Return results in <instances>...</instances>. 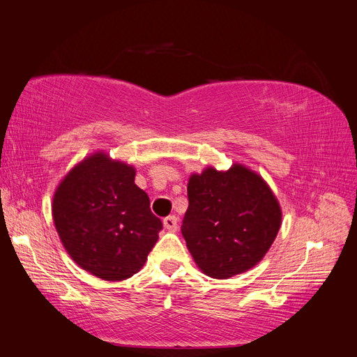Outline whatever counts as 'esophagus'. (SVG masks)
I'll use <instances>...</instances> for the list:
<instances>
[{"label": "esophagus", "instance_id": "1", "mask_svg": "<svg viewBox=\"0 0 357 357\" xmlns=\"http://www.w3.org/2000/svg\"><path fill=\"white\" fill-rule=\"evenodd\" d=\"M164 226L165 229L169 232H176L177 231V218L176 215H168V218L164 219Z\"/></svg>", "mask_w": 357, "mask_h": 357}]
</instances>
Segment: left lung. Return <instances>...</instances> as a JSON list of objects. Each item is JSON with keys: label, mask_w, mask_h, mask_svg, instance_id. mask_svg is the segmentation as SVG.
Returning a JSON list of instances; mask_svg holds the SVG:
<instances>
[{"label": "left lung", "mask_w": 357, "mask_h": 357, "mask_svg": "<svg viewBox=\"0 0 357 357\" xmlns=\"http://www.w3.org/2000/svg\"><path fill=\"white\" fill-rule=\"evenodd\" d=\"M181 234L193 261L213 278H229L253 268L282 225L274 193L261 176L243 165L193 174Z\"/></svg>", "instance_id": "1"}]
</instances>
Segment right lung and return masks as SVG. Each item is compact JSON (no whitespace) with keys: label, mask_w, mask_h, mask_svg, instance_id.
Returning <instances> with one entry per match:
<instances>
[{"label":"right lung","mask_w":357,"mask_h":357,"mask_svg":"<svg viewBox=\"0 0 357 357\" xmlns=\"http://www.w3.org/2000/svg\"><path fill=\"white\" fill-rule=\"evenodd\" d=\"M134 178L132 167L95 153L68 172L53 197V222L66 250L84 271L109 282L137 274L162 229Z\"/></svg>","instance_id":"right-lung-1"}]
</instances>
